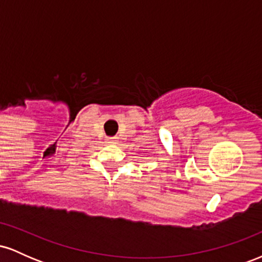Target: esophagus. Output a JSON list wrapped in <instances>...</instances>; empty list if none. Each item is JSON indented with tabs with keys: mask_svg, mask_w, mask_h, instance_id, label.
I'll use <instances>...</instances> for the list:
<instances>
[{
	"mask_svg": "<svg viewBox=\"0 0 262 262\" xmlns=\"http://www.w3.org/2000/svg\"><path fill=\"white\" fill-rule=\"evenodd\" d=\"M107 141L108 143H114V141H117L116 138H107Z\"/></svg>",
	"mask_w": 262,
	"mask_h": 262,
	"instance_id": "obj_1",
	"label": "esophagus"
}]
</instances>
